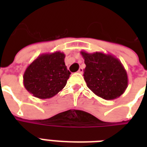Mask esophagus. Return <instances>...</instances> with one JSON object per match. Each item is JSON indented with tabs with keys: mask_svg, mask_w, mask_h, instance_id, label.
Here are the masks:
<instances>
[{
	"mask_svg": "<svg viewBox=\"0 0 147 147\" xmlns=\"http://www.w3.org/2000/svg\"><path fill=\"white\" fill-rule=\"evenodd\" d=\"M78 73L83 74V68H82V67H80V69H79V71H78Z\"/></svg>",
	"mask_w": 147,
	"mask_h": 147,
	"instance_id": "1",
	"label": "esophagus"
}]
</instances>
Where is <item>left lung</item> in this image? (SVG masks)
<instances>
[{
  "mask_svg": "<svg viewBox=\"0 0 147 147\" xmlns=\"http://www.w3.org/2000/svg\"><path fill=\"white\" fill-rule=\"evenodd\" d=\"M86 67L83 76L93 93L105 100L122 95L127 87V74L122 63L111 54L81 51Z\"/></svg>",
  "mask_w": 147,
  "mask_h": 147,
  "instance_id": "1",
  "label": "left lung"
}]
</instances>
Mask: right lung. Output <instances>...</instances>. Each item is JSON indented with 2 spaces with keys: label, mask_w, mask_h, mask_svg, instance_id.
<instances>
[{
  "label": "right lung",
  "mask_w": 147,
  "mask_h": 147,
  "mask_svg": "<svg viewBox=\"0 0 147 147\" xmlns=\"http://www.w3.org/2000/svg\"><path fill=\"white\" fill-rule=\"evenodd\" d=\"M64 58L60 51L39 55L24 71V85L27 91L35 98L47 99L62 90L71 74Z\"/></svg>",
  "instance_id": "obj_1"
}]
</instances>
